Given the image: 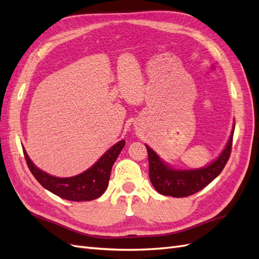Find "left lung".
<instances>
[{"label":"left lung","instance_id":"1","mask_svg":"<svg viewBox=\"0 0 259 259\" xmlns=\"http://www.w3.org/2000/svg\"><path fill=\"white\" fill-rule=\"evenodd\" d=\"M233 134L234 129L221 155L207 167L199 169H173L165 164L153 150L145 145L149 154L150 181L153 187L157 190V193L175 198L187 197L203 189L217 176L220 175L225 164L228 163L231 155Z\"/></svg>","mask_w":259,"mask_h":259}]
</instances>
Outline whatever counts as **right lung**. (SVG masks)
Masks as SVG:
<instances>
[{
	"mask_svg": "<svg viewBox=\"0 0 259 259\" xmlns=\"http://www.w3.org/2000/svg\"><path fill=\"white\" fill-rule=\"evenodd\" d=\"M124 140L116 143L84 173L66 178L51 176L37 168L30 161L25 149L23 151L29 170L42 187L66 200L90 201L105 193L108 186L112 165L124 147Z\"/></svg>",
	"mask_w": 259,
	"mask_h": 259,
	"instance_id": "add662e5",
	"label": "right lung"
}]
</instances>
